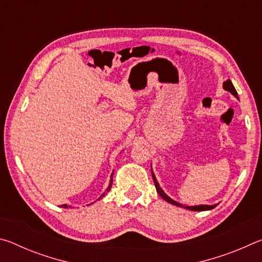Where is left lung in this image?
Listing matches in <instances>:
<instances>
[{
  "instance_id": "1",
  "label": "left lung",
  "mask_w": 262,
  "mask_h": 262,
  "mask_svg": "<svg viewBox=\"0 0 262 262\" xmlns=\"http://www.w3.org/2000/svg\"><path fill=\"white\" fill-rule=\"evenodd\" d=\"M223 89H224L225 91H229L230 94H231L232 96L236 97L237 99H239L238 94H237V91H236V89H234L233 84H232V82H231V81H230V79H227V81H225V82L223 83ZM151 173H152V179H154L155 186H156V190H157V193H158L159 195H161V196H162V198L164 199V200H165L166 202L171 203V205H174V206H177V207L185 208V209L193 210V211H205V210H211V209H214V208L217 206V205H211V206H209V205H200V206H183V205H181L180 202H177V201H174L173 199H171V198L168 196V195H167L165 192H164V190L162 189L161 186H159V184H158V181H157V179H156V176L154 174L152 168H151Z\"/></svg>"
}]
</instances>
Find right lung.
<instances>
[{
	"label": "right lung",
	"mask_w": 262,
	"mask_h": 262,
	"mask_svg": "<svg viewBox=\"0 0 262 262\" xmlns=\"http://www.w3.org/2000/svg\"><path fill=\"white\" fill-rule=\"evenodd\" d=\"M112 181H113V172H112V174H111V178H110V184H108V186H107V188L105 189V192L100 195V198L98 199V200H100V199H103L105 195H106V193L107 192H110V189H111V187H112ZM62 208H69L70 206H68V205H62L61 206Z\"/></svg>",
	"instance_id": "add662e5"
}]
</instances>
